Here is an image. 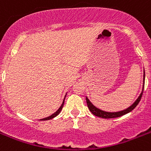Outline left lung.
<instances>
[{
  "label": "left lung",
  "mask_w": 151,
  "mask_h": 151,
  "mask_svg": "<svg viewBox=\"0 0 151 151\" xmlns=\"http://www.w3.org/2000/svg\"><path fill=\"white\" fill-rule=\"evenodd\" d=\"M144 79H145V72H144V70H143V89H142V92H141V93L139 94V96H138V98L135 101L134 103L132 104L131 106H129V108H126V109L117 112L104 111H102V110L96 108V107L90 102V100L87 98V96H86L88 108H89V109H90V111H91V113H92L93 114H94V115H96V116L97 117H100V118H103V119H114V118H118V117L122 116L124 114H127V113H129V112L130 111H132V110L137 107V104H139V102L140 101V99L141 97H142V95H143V88H144Z\"/></svg>",
  "instance_id": "8db88e82"
}]
</instances>
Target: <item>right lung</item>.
I'll list each match as a JSON object with an SVG mask.
<instances>
[{"label": "right lung", "mask_w": 151, "mask_h": 151, "mask_svg": "<svg viewBox=\"0 0 151 151\" xmlns=\"http://www.w3.org/2000/svg\"><path fill=\"white\" fill-rule=\"evenodd\" d=\"M65 96H66V95H65ZM65 98H64V101H63V102H62V104H61V107H60V108H59L58 109V111H57L56 112H55V113H54V114H51L50 116L47 117V118H45V119H43V120H44V121H46V120H50V119H54V118H55V117H56L57 115H58L59 113L61 112V109H62V108H63L64 102H65Z\"/></svg>", "instance_id": "add662e5"}]
</instances>
